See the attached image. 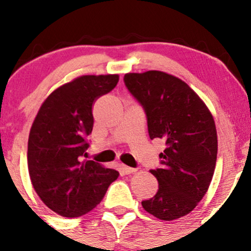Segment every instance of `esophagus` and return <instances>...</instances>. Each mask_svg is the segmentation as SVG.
<instances>
[{
  "label": "esophagus",
  "instance_id": "esophagus-1",
  "mask_svg": "<svg viewBox=\"0 0 251 251\" xmlns=\"http://www.w3.org/2000/svg\"><path fill=\"white\" fill-rule=\"evenodd\" d=\"M121 172H123L124 174L128 175V174H132V173L136 172V169H134V168L125 166V164H121Z\"/></svg>",
  "mask_w": 251,
  "mask_h": 251
}]
</instances>
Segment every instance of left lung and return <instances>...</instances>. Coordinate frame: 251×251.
Wrapping results in <instances>:
<instances>
[{
  "label": "left lung",
  "instance_id": "8db88e82",
  "mask_svg": "<svg viewBox=\"0 0 251 251\" xmlns=\"http://www.w3.org/2000/svg\"><path fill=\"white\" fill-rule=\"evenodd\" d=\"M131 94L144 107L151 139L166 140L163 167L150 170L158 191L142 201L161 220H175L195 208L207 192L218 151L213 115L199 95L177 77L150 70L124 76Z\"/></svg>",
  "mask_w": 251,
  "mask_h": 251
}]
</instances>
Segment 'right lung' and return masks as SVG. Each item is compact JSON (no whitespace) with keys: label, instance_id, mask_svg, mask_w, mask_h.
I'll list each match as a JSON object with an SVG mask.
<instances>
[{"label":"right lung","instance_id":"add662e5","mask_svg":"<svg viewBox=\"0 0 251 251\" xmlns=\"http://www.w3.org/2000/svg\"><path fill=\"white\" fill-rule=\"evenodd\" d=\"M119 75H83L60 85L41 103L28 137L29 177L49 208L67 218L81 217L103 199L119 173L82 161L93 131V104L114 89Z\"/></svg>","mask_w":251,"mask_h":251}]
</instances>
